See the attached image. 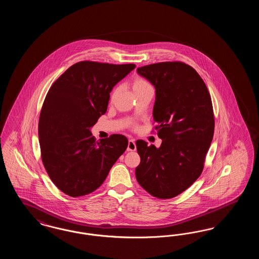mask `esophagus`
Listing matches in <instances>:
<instances>
[{"instance_id":"esophagus-1","label":"esophagus","mask_w":259,"mask_h":259,"mask_svg":"<svg viewBox=\"0 0 259 259\" xmlns=\"http://www.w3.org/2000/svg\"><path fill=\"white\" fill-rule=\"evenodd\" d=\"M127 150H128V151H133V150H136L135 140H134V139H130V140L128 141V147H127Z\"/></svg>"}]
</instances>
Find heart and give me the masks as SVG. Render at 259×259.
Wrapping results in <instances>:
<instances>
[{
  "label": "heart",
  "instance_id": "obj_1",
  "mask_svg": "<svg viewBox=\"0 0 259 259\" xmlns=\"http://www.w3.org/2000/svg\"><path fill=\"white\" fill-rule=\"evenodd\" d=\"M132 88H133V91L135 92V94H138L142 91H145V90H148V89H152L151 85L148 83V81L142 77H135L132 81ZM117 92V89H114L113 92L111 93V98L113 99V97L115 96Z\"/></svg>",
  "mask_w": 259,
  "mask_h": 259
}]
</instances>
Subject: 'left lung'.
Instances as JSON below:
<instances>
[{"instance_id": "obj_1", "label": "left lung", "mask_w": 259, "mask_h": 259, "mask_svg": "<svg viewBox=\"0 0 259 259\" xmlns=\"http://www.w3.org/2000/svg\"><path fill=\"white\" fill-rule=\"evenodd\" d=\"M137 72L155 88L152 115L162 144L136 142L141 157L136 179L154 197H176L203 171L214 130L211 99L201 76L185 63H156Z\"/></svg>"}]
</instances>
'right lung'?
<instances>
[{
    "instance_id": "1",
    "label": "right lung",
    "mask_w": 259,
    "mask_h": 259,
    "mask_svg": "<svg viewBox=\"0 0 259 259\" xmlns=\"http://www.w3.org/2000/svg\"><path fill=\"white\" fill-rule=\"evenodd\" d=\"M135 67L78 62L50 87L38 120L39 147L51 181L65 194L96 190L127 148L125 136L95 142L91 128L106 113L113 87Z\"/></svg>"
}]
</instances>
